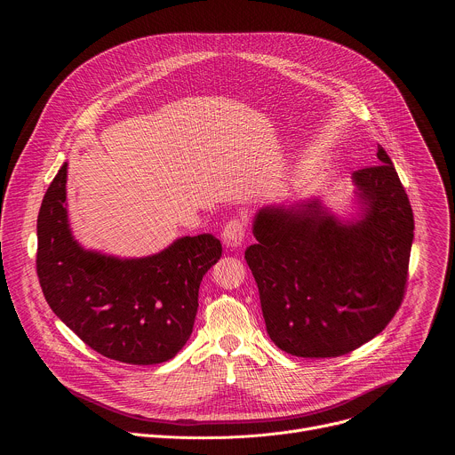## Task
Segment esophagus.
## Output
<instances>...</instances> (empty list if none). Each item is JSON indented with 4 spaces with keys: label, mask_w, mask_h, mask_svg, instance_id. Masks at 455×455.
<instances>
[{
    "label": "esophagus",
    "mask_w": 455,
    "mask_h": 455,
    "mask_svg": "<svg viewBox=\"0 0 455 455\" xmlns=\"http://www.w3.org/2000/svg\"><path fill=\"white\" fill-rule=\"evenodd\" d=\"M244 223L239 221V220H232L225 225L223 228V243L228 246V248H237L243 244L244 241Z\"/></svg>",
    "instance_id": "1"
}]
</instances>
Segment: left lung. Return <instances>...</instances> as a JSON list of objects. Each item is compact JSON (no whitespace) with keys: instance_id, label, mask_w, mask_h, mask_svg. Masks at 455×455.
Wrapping results in <instances>:
<instances>
[{"instance_id":"obj_1","label":"left lung","mask_w":455,"mask_h":455,"mask_svg":"<svg viewBox=\"0 0 455 455\" xmlns=\"http://www.w3.org/2000/svg\"><path fill=\"white\" fill-rule=\"evenodd\" d=\"M353 172L355 212L322 196L255 212L244 250L272 342L302 358L346 355L379 335L402 304L414 216L387 151Z\"/></svg>"}]
</instances>
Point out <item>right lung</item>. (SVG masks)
Listing matches in <instances>:
<instances>
[{"instance_id":"1","label":"right lung","mask_w":455,"mask_h":455,"mask_svg":"<svg viewBox=\"0 0 455 455\" xmlns=\"http://www.w3.org/2000/svg\"><path fill=\"white\" fill-rule=\"evenodd\" d=\"M67 180L64 162L37 216V275L48 306L106 358L133 365L174 358L192 333L200 284L221 257V241L183 235L146 257L84 248L70 227Z\"/></svg>"}]
</instances>
